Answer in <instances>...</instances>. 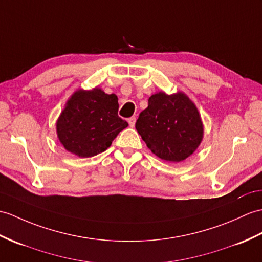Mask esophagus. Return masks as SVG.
Masks as SVG:
<instances>
[{"instance_id":"obj_1","label":"esophagus","mask_w":262,"mask_h":262,"mask_svg":"<svg viewBox=\"0 0 262 262\" xmlns=\"http://www.w3.org/2000/svg\"><path fill=\"white\" fill-rule=\"evenodd\" d=\"M135 123H136V117H130L129 119H128V124H129V126L130 127H134L135 126Z\"/></svg>"}]
</instances>
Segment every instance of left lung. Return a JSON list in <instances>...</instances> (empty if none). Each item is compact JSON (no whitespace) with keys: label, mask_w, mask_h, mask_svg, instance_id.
Instances as JSON below:
<instances>
[{"label":"left lung","mask_w":262,"mask_h":262,"mask_svg":"<svg viewBox=\"0 0 262 262\" xmlns=\"http://www.w3.org/2000/svg\"><path fill=\"white\" fill-rule=\"evenodd\" d=\"M135 127L151 153L174 163L192 155L203 137L198 109L182 93L150 96Z\"/></svg>","instance_id":"1"}]
</instances>
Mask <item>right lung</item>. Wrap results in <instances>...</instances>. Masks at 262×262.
Listing matches in <instances>:
<instances>
[{"label":"right lung","mask_w":262,"mask_h":262,"mask_svg":"<svg viewBox=\"0 0 262 262\" xmlns=\"http://www.w3.org/2000/svg\"><path fill=\"white\" fill-rule=\"evenodd\" d=\"M118 98L99 88L78 90L71 96L57 121L59 141L79 157L106 150L128 123L118 116Z\"/></svg>","instance_id":"1"}]
</instances>
